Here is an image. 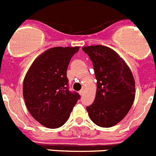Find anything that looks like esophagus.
I'll use <instances>...</instances> for the list:
<instances>
[{
    "instance_id": "1",
    "label": "esophagus",
    "mask_w": 156,
    "mask_h": 156,
    "mask_svg": "<svg viewBox=\"0 0 156 156\" xmlns=\"http://www.w3.org/2000/svg\"><path fill=\"white\" fill-rule=\"evenodd\" d=\"M79 93H80V94L81 96H82V95L83 94V93H84V90H83V89H82V90H80V92H79Z\"/></svg>"
}]
</instances>
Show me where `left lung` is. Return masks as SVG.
I'll return each instance as SVG.
<instances>
[{"label": "left lung", "mask_w": 156, "mask_h": 156, "mask_svg": "<svg viewBox=\"0 0 156 156\" xmlns=\"http://www.w3.org/2000/svg\"><path fill=\"white\" fill-rule=\"evenodd\" d=\"M92 61L97 80L94 103L87 107L90 119L101 127H111L128 113L135 98V81L125 61L112 48L83 47Z\"/></svg>", "instance_id": "8db88e82"}]
</instances>
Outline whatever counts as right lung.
Returning <instances> with one entry per match:
<instances>
[{"mask_svg": "<svg viewBox=\"0 0 156 156\" xmlns=\"http://www.w3.org/2000/svg\"><path fill=\"white\" fill-rule=\"evenodd\" d=\"M79 47H55L34 60L23 80V92L27 108L45 127L64 125L80 96L68 89L67 68Z\"/></svg>", "mask_w": 156, "mask_h": 156, "instance_id": "right-lung-1", "label": "right lung"}]
</instances>
